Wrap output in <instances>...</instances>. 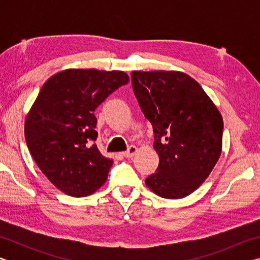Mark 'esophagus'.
<instances>
[{"label": "esophagus", "mask_w": 260, "mask_h": 260, "mask_svg": "<svg viewBox=\"0 0 260 260\" xmlns=\"http://www.w3.org/2000/svg\"><path fill=\"white\" fill-rule=\"evenodd\" d=\"M136 152H138V148H136L135 146H131L124 153H122V156L126 158H131V157H133Z\"/></svg>", "instance_id": "1"}]
</instances>
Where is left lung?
Wrapping results in <instances>:
<instances>
[{
	"label": "left lung",
	"mask_w": 260,
	"mask_h": 260,
	"mask_svg": "<svg viewBox=\"0 0 260 260\" xmlns=\"http://www.w3.org/2000/svg\"><path fill=\"white\" fill-rule=\"evenodd\" d=\"M132 86L152 125L159 156L158 169L146 184L164 199L190 195L221 153V113L200 83L183 72L133 71Z\"/></svg>",
	"instance_id": "obj_1"
}]
</instances>
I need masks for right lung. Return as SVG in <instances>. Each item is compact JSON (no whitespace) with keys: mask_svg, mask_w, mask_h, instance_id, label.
<instances>
[{"mask_svg":"<svg viewBox=\"0 0 260 260\" xmlns=\"http://www.w3.org/2000/svg\"><path fill=\"white\" fill-rule=\"evenodd\" d=\"M128 81L122 71L69 69L42 86L25 119L26 143L39 169L67 195H91L107 181L113 160L94 143V111Z\"/></svg>","mask_w":260,"mask_h":260,"instance_id":"add662e5","label":"right lung"}]
</instances>
